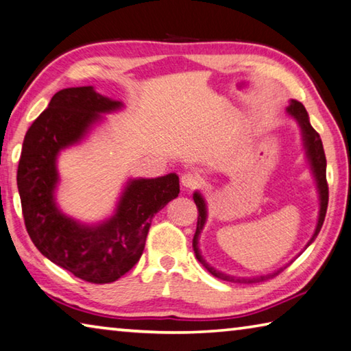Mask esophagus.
Returning a JSON list of instances; mask_svg holds the SVG:
<instances>
[{"mask_svg":"<svg viewBox=\"0 0 351 351\" xmlns=\"http://www.w3.org/2000/svg\"><path fill=\"white\" fill-rule=\"evenodd\" d=\"M180 182L185 188H197L200 186L202 179L199 174H195V172H185V174L180 177Z\"/></svg>","mask_w":351,"mask_h":351,"instance_id":"34e87169","label":"esophagus"}]
</instances>
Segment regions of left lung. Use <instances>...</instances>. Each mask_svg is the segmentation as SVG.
I'll return each mask as SVG.
<instances>
[{"instance_id":"1","label":"left lung","mask_w":351,"mask_h":351,"mask_svg":"<svg viewBox=\"0 0 351 351\" xmlns=\"http://www.w3.org/2000/svg\"><path fill=\"white\" fill-rule=\"evenodd\" d=\"M287 114L291 115L294 120L299 123L300 126V131H302V140H304V146H305V154H306V158H308L310 166H311V171H313V176H315L316 179V186H317V191H319V219H317V225H316V230H315V234L310 239V242L306 243V247L315 241L316 236L319 234V231L322 228V223L325 220V214H327V206H328V185H327V160H325V152H324V146H322V140L319 137V134L313 129V126L310 125V120H308V114H306V110L304 108V104L298 101V100H291L290 101V106L287 108ZM193 199L195 202V205H197V210H199V217H197V228H195V234L193 239V248H194V253L195 257H197V261L204 265L208 273H211L214 278H217L220 280H226V282H239V284H256V282H263L267 279H271L274 276H278L280 271H284V269L290 265V263H287L284 268H279L278 271L274 273H269V274H263V276H254V278H236V276H231V274H225L222 271H219L214 267H211L210 263H208L204 256H202L200 250H199V237H200V232L204 230V226L206 223V217H208V211H206V204H205V199L202 197V194L195 191ZM305 247V248H306Z\"/></svg>"}]
</instances>
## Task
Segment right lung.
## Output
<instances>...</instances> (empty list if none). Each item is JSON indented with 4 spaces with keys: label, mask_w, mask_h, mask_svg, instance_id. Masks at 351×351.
Returning <instances> with one entry per match:
<instances>
[{
    "label": "right lung",
    "mask_w": 351,
    "mask_h": 351,
    "mask_svg": "<svg viewBox=\"0 0 351 351\" xmlns=\"http://www.w3.org/2000/svg\"><path fill=\"white\" fill-rule=\"evenodd\" d=\"M121 106L92 86L58 90L27 129L18 163L24 223L34 245L55 265L90 284L115 282L138 262L152 217L180 193L179 176L171 172L129 180L114 216L100 223H82L60 210L58 154L82 141L100 114Z\"/></svg>",
    "instance_id": "obj_1"
}]
</instances>
